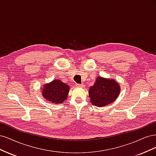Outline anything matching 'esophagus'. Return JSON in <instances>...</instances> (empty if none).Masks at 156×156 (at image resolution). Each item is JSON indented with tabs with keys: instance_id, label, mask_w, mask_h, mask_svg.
I'll list each match as a JSON object with an SVG mask.
<instances>
[{
	"instance_id": "obj_1",
	"label": "esophagus",
	"mask_w": 156,
	"mask_h": 156,
	"mask_svg": "<svg viewBox=\"0 0 156 156\" xmlns=\"http://www.w3.org/2000/svg\"><path fill=\"white\" fill-rule=\"evenodd\" d=\"M76 86L77 87H80V88H83L84 87V85L83 84H77Z\"/></svg>"
}]
</instances>
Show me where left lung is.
I'll return each mask as SVG.
<instances>
[{
	"mask_svg": "<svg viewBox=\"0 0 156 156\" xmlns=\"http://www.w3.org/2000/svg\"><path fill=\"white\" fill-rule=\"evenodd\" d=\"M120 91L119 84L115 80L98 77L89 89L90 103L97 107L106 106L116 100Z\"/></svg>",
	"mask_w": 156,
	"mask_h": 156,
	"instance_id": "8db88e82",
	"label": "left lung"
}]
</instances>
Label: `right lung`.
Segmentation results:
<instances>
[{"label":"right lung","mask_w":156,"mask_h":156,"mask_svg":"<svg viewBox=\"0 0 156 156\" xmlns=\"http://www.w3.org/2000/svg\"><path fill=\"white\" fill-rule=\"evenodd\" d=\"M69 91V87L68 84L60 80H55L44 85L42 94L49 101L53 103H62L67 98Z\"/></svg>","instance_id":"add662e5"}]
</instances>
